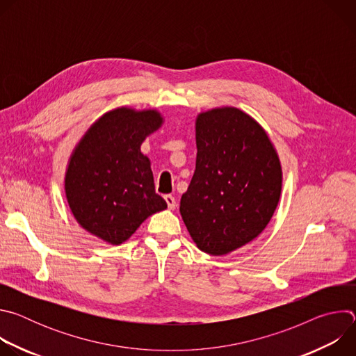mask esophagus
I'll use <instances>...</instances> for the list:
<instances>
[{
    "label": "esophagus",
    "instance_id": "obj_1",
    "mask_svg": "<svg viewBox=\"0 0 356 356\" xmlns=\"http://www.w3.org/2000/svg\"><path fill=\"white\" fill-rule=\"evenodd\" d=\"M165 201L168 202V207L170 209V210H175L176 209V198L172 195V194H166L165 195Z\"/></svg>",
    "mask_w": 356,
    "mask_h": 356
}]
</instances>
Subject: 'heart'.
<instances>
[{
	"mask_svg": "<svg viewBox=\"0 0 356 356\" xmlns=\"http://www.w3.org/2000/svg\"><path fill=\"white\" fill-rule=\"evenodd\" d=\"M0 183H1V179H0Z\"/></svg>",
	"mask_w": 356,
	"mask_h": 356,
	"instance_id": "1",
	"label": "heart"
}]
</instances>
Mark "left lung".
I'll use <instances>...</instances> for the list:
<instances>
[{
    "mask_svg": "<svg viewBox=\"0 0 356 356\" xmlns=\"http://www.w3.org/2000/svg\"><path fill=\"white\" fill-rule=\"evenodd\" d=\"M197 159L180 214L197 248L222 257L266 228L282 194V166L266 131L235 107L200 113Z\"/></svg>",
    "mask_w": 356,
    "mask_h": 356,
    "instance_id": "8db88e82",
    "label": "left lung"
}]
</instances>
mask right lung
Returning a JSON list of instances; mask_svg holds the SVG:
<instances>
[{"instance_id":"add662e5","label":"right lung","mask_w":356,"mask_h":356,"mask_svg":"<svg viewBox=\"0 0 356 356\" xmlns=\"http://www.w3.org/2000/svg\"><path fill=\"white\" fill-rule=\"evenodd\" d=\"M156 110L121 107L99 117L69 159L65 191L76 221L91 235L121 245L152 214L168 209L156 194L150 161L140 145L158 131Z\"/></svg>"}]
</instances>
